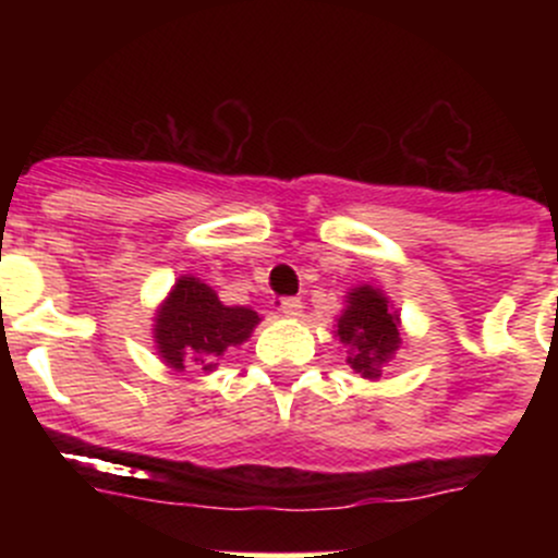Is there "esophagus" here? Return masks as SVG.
I'll return each mask as SVG.
<instances>
[{"mask_svg":"<svg viewBox=\"0 0 558 558\" xmlns=\"http://www.w3.org/2000/svg\"><path fill=\"white\" fill-rule=\"evenodd\" d=\"M280 313L289 315V318H300L302 315V302L296 296H289V300H280Z\"/></svg>","mask_w":558,"mask_h":558,"instance_id":"esophagus-1","label":"esophagus"}]
</instances>
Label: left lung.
I'll use <instances>...</instances> for the list:
<instances>
[{"mask_svg": "<svg viewBox=\"0 0 558 558\" xmlns=\"http://www.w3.org/2000/svg\"><path fill=\"white\" fill-rule=\"evenodd\" d=\"M335 337L348 348V364L362 378L380 380L402 348V318L378 286H353L335 320Z\"/></svg>", "mask_w": 558, "mask_h": 558, "instance_id": "1", "label": "left lung"}]
</instances>
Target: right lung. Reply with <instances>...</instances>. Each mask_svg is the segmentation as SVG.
Returning a JSON list of instances; mask_svg holds the SVG:
<instances>
[{
  "instance_id": "add662e5",
  "label": "right lung",
  "mask_w": 558,
  "mask_h": 558,
  "mask_svg": "<svg viewBox=\"0 0 558 558\" xmlns=\"http://www.w3.org/2000/svg\"><path fill=\"white\" fill-rule=\"evenodd\" d=\"M258 320L251 307L223 305L210 286L194 275H180L156 307V353L174 373L185 369V364H199L202 373H213L216 359L243 345Z\"/></svg>"
}]
</instances>
